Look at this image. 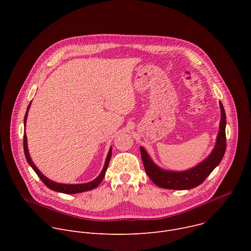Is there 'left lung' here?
<instances>
[{
    "label": "left lung",
    "instance_id": "8db88e82",
    "mask_svg": "<svg viewBox=\"0 0 251 251\" xmlns=\"http://www.w3.org/2000/svg\"><path fill=\"white\" fill-rule=\"evenodd\" d=\"M221 107V122L220 130L217 136L216 145L211 153L197 166L186 171H168L160 168L154 163L147 151L140 147L142 161L145 171L152 182L160 188L169 190H191L200 186L208 175L219 166L224 158L226 149V116L223 103L220 101Z\"/></svg>",
    "mask_w": 251,
    "mask_h": 251
}]
</instances>
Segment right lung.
<instances>
[{"label":"right lung","instance_id":"add662e5","mask_svg":"<svg viewBox=\"0 0 251 251\" xmlns=\"http://www.w3.org/2000/svg\"><path fill=\"white\" fill-rule=\"evenodd\" d=\"M30 104H31V102L27 106V109H26L25 119H24L25 128V123H26V119H27V112H28V109L30 107ZM24 152H25V159H26L28 165L32 168V170L35 173H37L39 177L41 178L43 183L49 189H50L52 191H55V192H58V193H62V194H78V193L91 191V190L95 189L96 187H98V185L102 182L103 177L105 176V173H106V170H107V168H108V165H109V162H110V159H111L112 147H110L109 152H108V154H107V157H106V160H105V163H104V167H103L101 173L99 174V176L96 178H94L93 181L85 183V184H70V185L69 184H60V183H56V182H53V181L50 180V178H48L44 174H42V172L37 168V166L33 164L32 160L30 159L28 149H27V139H26L25 132L24 133Z\"/></svg>","mask_w":251,"mask_h":251}]
</instances>
